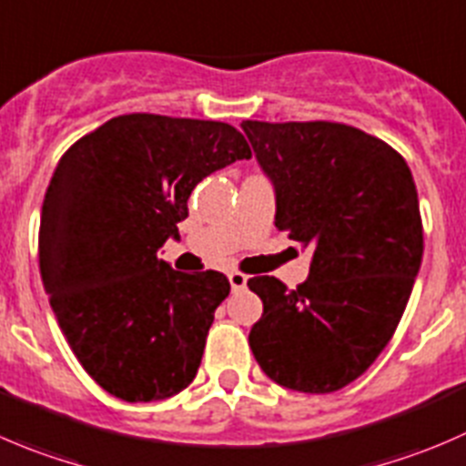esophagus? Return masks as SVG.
Segmentation results:
<instances>
[{"label":"esophagus","instance_id":"1","mask_svg":"<svg viewBox=\"0 0 466 466\" xmlns=\"http://www.w3.org/2000/svg\"><path fill=\"white\" fill-rule=\"evenodd\" d=\"M247 280H248L247 276L239 274V271H231V274H228V283H231L233 292H238V289L247 288Z\"/></svg>","mask_w":466,"mask_h":466}]
</instances>
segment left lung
<instances>
[{"label":"left lung","instance_id":"8db88e82","mask_svg":"<svg viewBox=\"0 0 466 466\" xmlns=\"http://www.w3.org/2000/svg\"><path fill=\"white\" fill-rule=\"evenodd\" d=\"M239 127L274 186L276 228L312 248L297 289L274 276L248 279L262 299L248 347L274 383L338 391L388 347L421 267L412 174L390 145L347 124Z\"/></svg>","mask_w":466,"mask_h":466}]
</instances>
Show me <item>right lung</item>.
I'll list each match as a JSON object with an SVG mask.
<instances>
[{
  "mask_svg": "<svg viewBox=\"0 0 466 466\" xmlns=\"http://www.w3.org/2000/svg\"><path fill=\"white\" fill-rule=\"evenodd\" d=\"M251 158L238 128L131 113L66 151L40 215V274L83 370L128 403L163 400L195 380L219 271L183 274L158 258L199 181Z\"/></svg>",
  "mask_w": 466,
  "mask_h": 466,
  "instance_id": "1",
  "label": "right lung"
}]
</instances>
